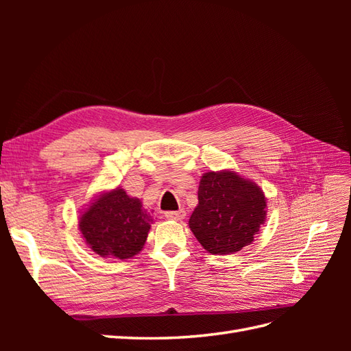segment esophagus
Masks as SVG:
<instances>
[{"mask_svg":"<svg viewBox=\"0 0 351 351\" xmlns=\"http://www.w3.org/2000/svg\"><path fill=\"white\" fill-rule=\"evenodd\" d=\"M165 217L168 219H176L180 221L186 217V210L184 209H178V210H167L165 212Z\"/></svg>","mask_w":351,"mask_h":351,"instance_id":"esophagus-1","label":"esophagus"}]
</instances>
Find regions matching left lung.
Listing matches in <instances>:
<instances>
[{"label": "left lung", "mask_w": 351, "mask_h": 351, "mask_svg": "<svg viewBox=\"0 0 351 351\" xmlns=\"http://www.w3.org/2000/svg\"><path fill=\"white\" fill-rule=\"evenodd\" d=\"M199 205L189 219L197 241L212 254H230L253 241L265 221L262 190L236 173L202 176Z\"/></svg>", "instance_id": "obj_1"}]
</instances>
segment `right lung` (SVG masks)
I'll use <instances>...</instances> for the list:
<instances>
[{
	"label": "right lung",
	"mask_w": 351,
	"mask_h": 351,
	"mask_svg": "<svg viewBox=\"0 0 351 351\" xmlns=\"http://www.w3.org/2000/svg\"><path fill=\"white\" fill-rule=\"evenodd\" d=\"M151 224V212L120 187L95 200L79 221L83 239L95 253L119 259L142 250Z\"/></svg>",
	"instance_id": "right-lung-1"
}]
</instances>
